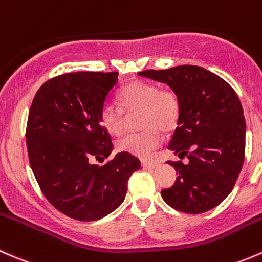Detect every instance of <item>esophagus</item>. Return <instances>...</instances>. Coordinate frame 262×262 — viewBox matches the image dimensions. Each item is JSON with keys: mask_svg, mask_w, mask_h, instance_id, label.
Segmentation results:
<instances>
[{"mask_svg": "<svg viewBox=\"0 0 262 262\" xmlns=\"http://www.w3.org/2000/svg\"><path fill=\"white\" fill-rule=\"evenodd\" d=\"M141 165L144 169H155L159 166L158 161H152V160H142Z\"/></svg>", "mask_w": 262, "mask_h": 262, "instance_id": "34e87169", "label": "esophagus"}]
</instances>
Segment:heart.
Segmentation results:
<instances>
[{
    "label": "heart",
    "instance_id": "obj_1",
    "mask_svg": "<svg viewBox=\"0 0 262 262\" xmlns=\"http://www.w3.org/2000/svg\"><path fill=\"white\" fill-rule=\"evenodd\" d=\"M117 102L121 108L106 104L101 111V122L104 130L113 136L123 131L122 110L126 112L140 110V126L145 130L128 134L118 140L117 149L131 155L146 158L161 142L160 132L175 127L180 115V102L171 90H159L147 82H134L120 91Z\"/></svg>",
    "mask_w": 262,
    "mask_h": 262
}]
</instances>
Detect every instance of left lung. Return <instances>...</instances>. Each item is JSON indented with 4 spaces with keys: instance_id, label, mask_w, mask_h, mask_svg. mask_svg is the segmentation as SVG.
I'll return each mask as SVG.
<instances>
[{
    "instance_id": "1",
    "label": "left lung",
    "mask_w": 262,
    "mask_h": 262,
    "mask_svg": "<svg viewBox=\"0 0 262 262\" xmlns=\"http://www.w3.org/2000/svg\"><path fill=\"white\" fill-rule=\"evenodd\" d=\"M139 75L165 83L177 93L180 115L168 149L182 161H166L177 170V182L161 190L166 204L198 214L227 198L245 158L246 122L241 102L227 82L196 66Z\"/></svg>"
}]
</instances>
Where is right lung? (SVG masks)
I'll list each match as a JSON object with an SVG mask.
<instances>
[{
  "label": "right lung",
  "mask_w": 262,
  "mask_h": 262,
  "mask_svg": "<svg viewBox=\"0 0 262 262\" xmlns=\"http://www.w3.org/2000/svg\"><path fill=\"white\" fill-rule=\"evenodd\" d=\"M117 82V72L58 75L39 88L29 112L26 146L32 172L48 201L74 220L97 221L117 209L128 178L141 168L127 152L116 154L102 166L91 164L113 150L101 111Z\"/></svg>",
  "instance_id": "right-lung-1"
}]
</instances>
